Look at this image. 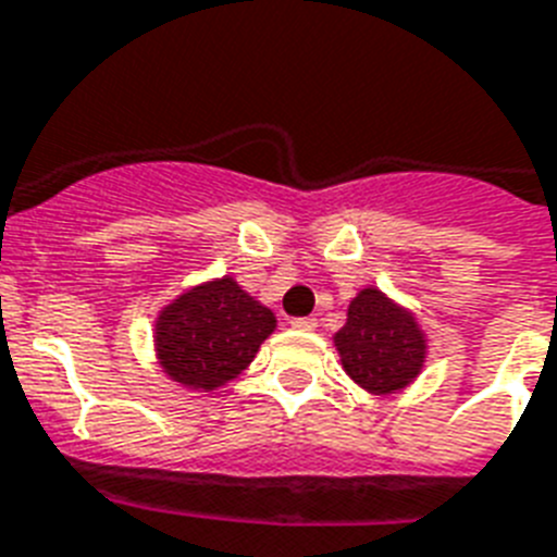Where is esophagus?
<instances>
[{
    "instance_id": "esophagus-1",
    "label": "esophagus",
    "mask_w": 557,
    "mask_h": 557,
    "mask_svg": "<svg viewBox=\"0 0 557 557\" xmlns=\"http://www.w3.org/2000/svg\"><path fill=\"white\" fill-rule=\"evenodd\" d=\"M292 325L294 329H300V332H314V329H318V318H294Z\"/></svg>"
}]
</instances>
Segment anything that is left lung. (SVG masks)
Masks as SVG:
<instances>
[{
	"instance_id": "left-lung-1",
	"label": "left lung",
	"mask_w": 557,
	"mask_h": 557,
	"mask_svg": "<svg viewBox=\"0 0 557 557\" xmlns=\"http://www.w3.org/2000/svg\"><path fill=\"white\" fill-rule=\"evenodd\" d=\"M334 343L351 381L377 395L397 392L414 381L426 351L414 318L397 309L377 288H366L351 300L349 320Z\"/></svg>"
}]
</instances>
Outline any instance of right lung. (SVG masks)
Segmentation results:
<instances>
[{"label": "right lung", "mask_w": 557, "mask_h": 557, "mask_svg": "<svg viewBox=\"0 0 557 557\" xmlns=\"http://www.w3.org/2000/svg\"><path fill=\"white\" fill-rule=\"evenodd\" d=\"M274 332V314L232 277L185 292L160 314L157 355L176 383L214 388L237 377Z\"/></svg>", "instance_id": "obj_1"}]
</instances>
